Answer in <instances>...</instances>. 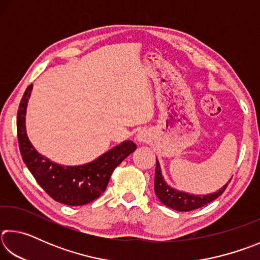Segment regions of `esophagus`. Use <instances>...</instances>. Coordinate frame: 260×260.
I'll list each match as a JSON object with an SVG mask.
<instances>
[{
    "instance_id": "esophagus-1",
    "label": "esophagus",
    "mask_w": 260,
    "mask_h": 260,
    "mask_svg": "<svg viewBox=\"0 0 260 260\" xmlns=\"http://www.w3.org/2000/svg\"><path fill=\"white\" fill-rule=\"evenodd\" d=\"M147 140V135H146V133H139L138 134V141L139 142H144V141Z\"/></svg>"
}]
</instances>
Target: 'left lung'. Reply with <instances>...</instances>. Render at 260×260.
<instances>
[{
	"instance_id": "obj_1",
	"label": "left lung",
	"mask_w": 260,
	"mask_h": 260,
	"mask_svg": "<svg viewBox=\"0 0 260 260\" xmlns=\"http://www.w3.org/2000/svg\"><path fill=\"white\" fill-rule=\"evenodd\" d=\"M228 183H226L225 186L220 189V190H218L214 193H211V195L195 196V195H189V193H186V192H180V191L174 190V189H172L170 186H167L165 183L164 179L161 177L159 162H158V160L156 159V173H155L156 196L162 204L169 206V208L173 209L175 211H180V212H188V211L200 209L202 206H204L206 204L211 203L212 201L217 200L218 197L226 190Z\"/></svg>"
}]
</instances>
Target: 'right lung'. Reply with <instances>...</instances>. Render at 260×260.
<instances>
[{
    "label": "right lung",
    "mask_w": 260,
    "mask_h": 260,
    "mask_svg": "<svg viewBox=\"0 0 260 260\" xmlns=\"http://www.w3.org/2000/svg\"><path fill=\"white\" fill-rule=\"evenodd\" d=\"M32 88L33 85L26 88L17 113V136L24 162L52 200L70 206L90 203L107 189L114 169L135 151V143L125 141L96 160L82 166H61L51 162L35 150L26 135L25 112Z\"/></svg>",
    "instance_id": "right-lung-1"
}]
</instances>
